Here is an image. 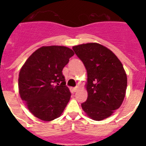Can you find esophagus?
<instances>
[{
  "instance_id": "esophagus-1",
  "label": "esophagus",
  "mask_w": 146,
  "mask_h": 146,
  "mask_svg": "<svg viewBox=\"0 0 146 146\" xmlns=\"http://www.w3.org/2000/svg\"><path fill=\"white\" fill-rule=\"evenodd\" d=\"M77 89H78V87H74L72 88V91H74V92H76L77 91Z\"/></svg>"
}]
</instances>
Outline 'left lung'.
Instances as JSON below:
<instances>
[{"label": "left lung", "mask_w": 146, "mask_h": 146, "mask_svg": "<svg viewBox=\"0 0 146 146\" xmlns=\"http://www.w3.org/2000/svg\"><path fill=\"white\" fill-rule=\"evenodd\" d=\"M74 52L87 70L88 99L81 104L82 110L94 121L108 118L123 101L127 77L117 56L97 43L73 47Z\"/></svg>", "instance_id": "left-lung-1"}]
</instances>
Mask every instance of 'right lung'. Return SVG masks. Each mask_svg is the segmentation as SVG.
I'll return each instance as SVG.
<instances>
[{
  "label": "right lung",
  "mask_w": 146,
  "mask_h": 146,
  "mask_svg": "<svg viewBox=\"0 0 146 146\" xmlns=\"http://www.w3.org/2000/svg\"><path fill=\"white\" fill-rule=\"evenodd\" d=\"M74 55L64 46H45L36 50L20 69L19 93L30 112L50 121L62 114L71 97L62 70Z\"/></svg>",
  "instance_id": "right-lung-1"
}]
</instances>
